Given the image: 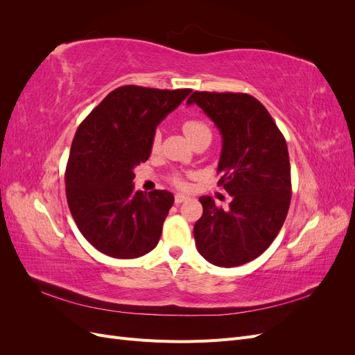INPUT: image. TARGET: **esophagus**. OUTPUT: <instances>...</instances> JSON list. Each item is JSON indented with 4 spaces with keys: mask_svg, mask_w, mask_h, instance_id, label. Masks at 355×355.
<instances>
[{
    "mask_svg": "<svg viewBox=\"0 0 355 355\" xmlns=\"http://www.w3.org/2000/svg\"><path fill=\"white\" fill-rule=\"evenodd\" d=\"M187 200H189L188 196H184V194H176V196H175V202H176V204H182V202L187 201Z\"/></svg>",
    "mask_w": 355,
    "mask_h": 355,
    "instance_id": "34e87169",
    "label": "esophagus"
}]
</instances>
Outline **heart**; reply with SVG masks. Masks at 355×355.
Segmentation results:
<instances>
[{
    "mask_svg": "<svg viewBox=\"0 0 355 355\" xmlns=\"http://www.w3.org/2000/svg\"><path fill=\"white\" fill-rule=\"evenodd\" d=\"M182 130H184L185 136L188 137V141L192 145L201 141V139H206V137L211 139V128L202 120H198V118H189V120H185L184 124H182ZM159 145H161V135H159V132H155L153 136V141H151V151L154 154H157L159 151ZM171 182H173L178 188L188 187L185 178L180 175H173Z\"/></svg>",
    "mask_w": 355,
    "mask_h": 355,
    "instance_id": "heart-1",
    "label": "heart"
}]
</instances>
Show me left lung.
<instances>
[{"label": "left lung", "instance_id": "left-lung-1", "mask_svg": "<svg viewBox=\"0 0 355 355\" xmlns=\"http://www.w3.org/2000/svg\"><path fill=\"white\" fill-rule=\"evenodd\" d=\"M187 103L198 105L219 128L218 185L232 197L227 210L200 197L196 245L216 266L247 263L271 245L287 216L292 180L286 139L265 106L247 93L194 92Z\"/></svg>", "mask_w": 355, "mask_h": 355}]
</instances>
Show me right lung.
Returning <instances> with one entry per match:
<instances>
[{
	"label": "right lung",
	"mask_w": 355,
	"mask_h": 355,
	"mask_svg": "<svg viewBox=\"0 0 355 355\" xmlns=\"http://www.w3.org/2000/svg\"><path fill=\"white\" fill-rule=\"evenodd\" d=\"M191 92L123 85L80 124L65 171L67 200L94 249L135 259L157 245L175 197L164 189L135 191L133 170L151 155L157 125Z\"/></svg>",
	"instance_id": "right-lung-1"
}]
</instances>
